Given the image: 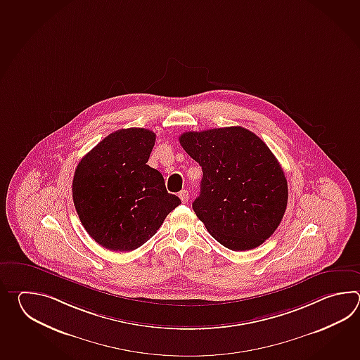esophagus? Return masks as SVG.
<instances>
[{
  "label": "esophagus",
  "mask_w": 360,
  "mask_h": 360,
  "mask_svg": "<svg viewBox=\"0 0 360 360\" xmlns=\"http://www.w3.org/2000/svg\"><path fill=\"white\" fill-rule=\"evenodd\" d=\"M179 198L181 199L183 203H186L188 199H189V193H188V191H180V193H179Z\"/></svg>",
  "instance_id": "obj_1"
}]
</instances>
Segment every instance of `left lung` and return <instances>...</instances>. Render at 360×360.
Returning <instances> with one entry per match:
<instances>
[{
  "instance_id": "1",
  "label": "left lung",
  "mask_w": 360,
  "mask_h": 360,
  "mask_svg": "<svg viewBox=\"0 0 360 360\" xmlns=\"http://www.w3.org/2000/svg\"><path fill=\"white\" fill-rule=\"evenodd\" d=\"M184 150L202 166L193 210L212 237L231 251L262 245L283 219L288 186L276 155L240 126L184 132Z\"/></svg>"
}]
</instances>
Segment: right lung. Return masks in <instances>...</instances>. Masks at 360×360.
Listing matches in <instances>:
<instances>
[{"label":"right lung","instance_id":"obj_1","mask_svg":"<svg viewBox=\"0 0 360 360\" xmlns=\"http://www.w3.org/2000/svg\"><path fill=\"white\" fill-rule=\"evenodd\" d=\"M155 134L112 132L77 166L72 193L89 236L110 251H132L161 228L181 200L166 191L161 172L146 165Z\"/></svg>","mask_w":360,"mask_h":360}]
</instances>
